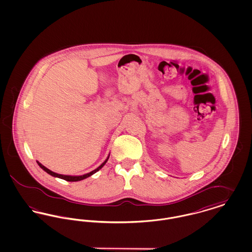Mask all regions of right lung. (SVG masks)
<instances>
[{
	"label": "right lung",
	"instance_id": "1",
	"mask_svg": "<svg viewBox=\"0 0 252 252\" xmlns=\"http://www.w3.org/2000/svg\"><path fill=\"white\" fill-rule=\"evenodd\" d=\"M108 158H109V154H108V156L107 157V158L105 159V161L100 165V166H98V167L94 169V170H93L92 172H90V173H87V174H84V175H81V176H70V175H61V174H58V173H55V172H53V171H51L50 169H48L47 167H45L44 165H42L38 160H36V163L38 164V166L41 168L42 170H44L46 173H48L49 175H51L52 177H55V178H59V179H61V180H67V181H80V180H85V179H87V178H89V177H91V176H93L94 174H95L96 172H98L101 168L103 167L105 164H106V162L108 161Z\"/></svg>",
	"mask_w": 252,
	"mask_h": 252
}]
</instances>
